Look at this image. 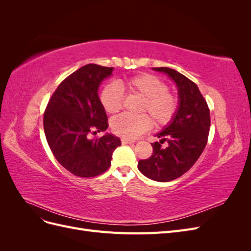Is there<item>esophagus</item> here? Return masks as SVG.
Returning a JSON list of instances; mask_svg holds the SVG:
<instances>
[{
    "label": "esophagus",
    "mask_w": 251,
    "mask_h": 251,
    "mask_svg": "<svg viewBox=\"0 0 251 251\" xmlns=\"http://www.w3.org/2000/svg\"><path fill=\"white\" fill-rule=\"evenodd\" d=\"M121 142H123L124 144H127V143H133V142H134V140H132V139H127V138H123V139H121Z\"/></svg>",
    "instance_id": "34e87169"
}]
</instances>
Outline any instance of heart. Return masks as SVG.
Listing matches in <instances>:
<instances>
[{
  "mask_svg": "<svg viewBox=\"0 0 251 251\" xmlns=\"http://www.w3.org/2000/svg\"><path fill=\"white\" fill-rule=\"evenodd\" d=\"M121 85L128 95L142 97L138 108V112L142 114H120L114 117L111 120V128L116 135L127 139L136 138L151 126L150 116L157 127H164L173 123L179 111V98L169 91L168 85L156 75L141 73L125 79ZM100 100L102 108L109 114L119 112L124 104L123 92L112 82L103 87Z\"/></svg>",
  "mask_w": 251,
  "mask_h": 251,
  "instance_id": "b5f03b06",
  "label": "heart"
}]
</instances>
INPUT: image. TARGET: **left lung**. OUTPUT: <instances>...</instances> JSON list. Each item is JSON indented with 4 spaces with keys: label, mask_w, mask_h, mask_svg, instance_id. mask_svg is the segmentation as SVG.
I'll return each instance as SVG.
<instances>
[{
    "label": "left lung",
    "mask_w": 251,
    "mask_h": 251,
    "mask_svg": "<svg viewBox=\"0 0 251 251\" xmlns=\"http://www.w3.org/2000/svg\"><path fill=\"white\" fill-rule=\"evenodd\" d=\"M164 72L177 83L180 107L173 123L156 136L160 141L151 143L153 153L138 162L144 176L159 182L181 177L198 160L206 147L210 128V114L198 86L183 74L166 67L154 68ZM166 148H161L164 142Z\"/></svg>",
    "instance_id": "obj_1"
}]
</instances>
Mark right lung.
Instances as JSON below:
<instances>
[{"label":"right lung","instance_id":"obj_1","mask_svg":"<svg viewBox=\"0 0 251 251\" xmlns=\"http://www.w3.org/2000/svg\"><path fill=\"white\" fill-rule=\"evenodd\" d=\"M112 71V67L82 66L59 83L44 113V131L52 154L77 177L103 174L110 168L114 150L121 146L111 134L89 139V134L109 126L98 87Z\"/></svg>","mask_w":251,"mask_h":251}]
</instances>
